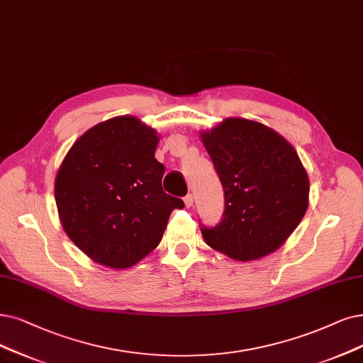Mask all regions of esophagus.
Returning <instances> with one entry per match:
<instances>
[{"instance_id":"esophagus-1","label":"esophagus","mask_w":363,"mask_h":363,"mask_svg":"<svg viewBox=\"0 0 363 363\" xmlns=\"http://www.w3.org/2000/svg\"><path fill=\"white\" fill-rule=\"evenodd\" d=\"M184 206H186L187 208L194 206V196H192V194H187V195L184 196Z\"/></svg>"}]
</instances>
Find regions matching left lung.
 I'll return each mask as SVG.
<instances>
[{
  "mask_svg": "<svg viewBox=\"0 0 363 363\" xmlns=\"http://www.w3.org/2000/svg\"><path fill=\"white\" fill-rule=\"evenodd\" d=\"M201 140L225 192L220 223H199L204 241L241 262L277 250L308 207V176L292 144L262 123L238 118L201 133Z\"/></svg>",
  "mask_w": 363,
  "mask_h": 363,
  "instance_id": "obj_1",
  "label": "left lung"
}]
</instances>
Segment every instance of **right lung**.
I'll list each match as a JSON object with an SVG mask.
<instances>
[{
  "instance_id": "1",
  "label": "right lung",
  "mask_w": 363,
  "mask_h": 363,
  "mask_svg": "<svg viewBox=\"0 0 363 363\" xmlns=\"http://www.w3.org/2000/svg\"><path fill=\"white\" fill-rule=\"evenodd\" d=\"M155 129L119 116L88 129L68 150L55 179L64 230L94 262L125 269L161 242L183 201L162 191Z\"/></svg>"
}]
</instances>
